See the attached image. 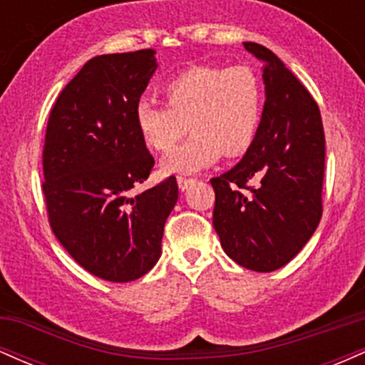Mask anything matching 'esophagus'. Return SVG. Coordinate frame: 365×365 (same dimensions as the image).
I'll return each instance as SVG.
<instances>
[{
	"label": "esophagus",
	"instance_id": "obj_1",
	"mask_svg": "<svg viewBox=\"0 0 365 365\" xmlns=\"http://www.w3.org/2000/svg\"><path fill=\"white\" fill-rule=\"evenodd\" d=\"M177 182H178V188H180V190H187V188L190 187L192 183H195V180H194V178L178 177V178H177Z\"/></svg>",
	"mask_w": 365,
	"mask_h": 365
}]
</instances>
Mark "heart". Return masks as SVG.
<instances>
[{
    "mask_svg": "<svg viewBox=\"0 0 365 365\" xmlns=\"http://www.w3.org/2000/svg\"><path fill=\"white\" fill-rule=\"evenodd\" d=\"M166 106L139 103L140 139L156 153H168L185 133L192 137L161 161L163 173L190 175L212 166L221 154L237 158L252 148L264 110V86L249 65H199L183 70L163 87Z\"/></svg>",
    "mask_w": 365,
    "mask_h": 365,
    "instance_id": "heart-1",
    "label": "heart"
}]
</instances>
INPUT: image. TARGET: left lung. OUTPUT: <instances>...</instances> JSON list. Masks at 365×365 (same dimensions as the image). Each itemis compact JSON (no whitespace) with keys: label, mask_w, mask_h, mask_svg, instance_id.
<instances>
[{"label":"left lung","mask_w":365,"mask_h":365,"mask_svg":"<svg viewBox=\"0 0 365 365\" xmlns=\"http://www.w3.org/2000/svg\"><path fill=\"white\" fill-rule=\"evenodd\" d=\"M245 49L262 61L266 103L252 148L211 180L212 225L242 267L271 273L290 262L322 216L326 140L317 103L273 51Z\"/></svg>","instance_id":"1"}]
</instances>
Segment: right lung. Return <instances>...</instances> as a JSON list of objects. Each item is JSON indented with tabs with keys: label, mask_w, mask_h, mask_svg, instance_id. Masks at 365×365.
<instances>
[{
	"label": "right lung",
	"mask_w": 365,
	"mask_h": 365,
	"mask_svg": "<svg viewBox=\"0 0 365 365\" xmlns=\"http://www.w3.org/2000/svg\"><path fill=\"white\" fill-rule=\"evenodd\" d=\"M154 49L92 58L54 103L43 150L49 225L66 252L106 282L144 276L161 257L177 178L135 194L154 166L135 108L156 72Z\"/></svg>",
	"instance_id": "right-lung-1"
}]
</instances>
